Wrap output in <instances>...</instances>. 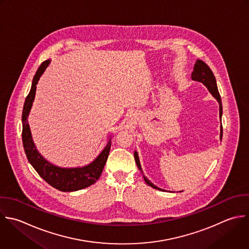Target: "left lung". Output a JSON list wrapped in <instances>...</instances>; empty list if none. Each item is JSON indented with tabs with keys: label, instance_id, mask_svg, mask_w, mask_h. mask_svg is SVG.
Instances as JSON below:
<instances>
[{
	"label": "left lung",
	"instance_id": "8db88e82",
	"mask_svg": "<svg viewBox=\"0 0 249 249\" xmlns=\"http://www.w3.org/2000/svg\"><path fill=\"white\" fill-rule=\"evenodd\" d=\"M191 77H192V79H194V80L203 82V83L208 87V89L210 90V92L213 95V97L218 101V103H219V116H220V119H221V116H222V103H221V98H220V94H219V92H218V88H217L215 76H214L213 71L211 70V68H210L205 62H203L202 60H197ZM222 134H223V129H222V125H221L220 139H222ZM134 156H135V161H136V164H137L138 168H139L140 171L142 173V167H141V164H140V160H139L138 153L135 152V153H134ZM143 178H144L145 182H146L149 186H151L152 188H155V189H158V190H162V189L158 188L157 186H155L154 184H152L145 177H143Z\"/></svg>",
	"mask_w": 249,
	"mask_h": 249
}]
</instances>
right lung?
<instances>
[{
	"mask_svg": "<svg viewBox=\"0 0 249 249\" xmlns=\"http://www.w3.org/2000/svg\"><path fill=\"white\" fill-rule=\"evenodd\" d=\"M49 60H45L38 67L32 82L31 90L26 97L23 112H22V142L23 147L28 158L30 164L34 167L36 173L42 178L48 184L52 187L63 191V192H71L76 191L83 188H86L92 184H94L99 178L101 177L106 162L107 160L109 149L111 142L110 141L107 142L105 149L102 153L88 166L83 168H75V169H62L56 166L51 165L47 161H45L40 154L36 151V146L33 142L30 127L27 121V117L29 115L35 94H36V85L44 71L45 68L49 64Z\"/></svg>",
	"mask_w": 249,
	"mask_h": 249,
	"instance_id": "obj_1",
	"label": "right lung"
}]
</instances>
